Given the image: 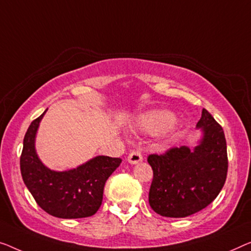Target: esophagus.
Segmentation results:
<instances>
[{
    "instance_id": "obj_1",
    "label": "esophagus",
    "mask_w": 251,
    "mask_h": 251,
    "mask_svg": "<svg viewBox=\"0 0 251 251\" xmlns=\"http://www.w3.org/2000/svg\"><path fill=\"white\" fill-rule=\"evenodd\" d=\"M127 160H128V162L130 164H136V163L141 162L142 160H143V156H142L141 152L133 151V152L129 153V155H128V158H127Z\"/></svg>"
}]
</instances>
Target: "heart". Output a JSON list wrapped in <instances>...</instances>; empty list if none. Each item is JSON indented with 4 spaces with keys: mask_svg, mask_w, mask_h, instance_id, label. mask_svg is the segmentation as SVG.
<instances>
[{
    "mask_svg": "<svg viewBox=\"0 0 251 251\" xmlns=\"http://www.w3.org/2000/svg\"><path fill=\"white\" fill-rule=\"evenodd\" d=\"M175 121L173 114L168 111H155L143 115L138 119V127L141 130L148 133H156L170 126Z\"/></svg>",
    "mask_w": 251,
    "mask_h": 251,
    "instance_id": "1",
    "label": "heart"
}]
</instances>
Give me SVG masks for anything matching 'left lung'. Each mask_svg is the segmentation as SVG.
I'll use <instances>...</instances> for the list:
<instances>
[{
	"instance_id": "1",
	"label": "left lung",
	"mask_w": 251,
	"mask_h": 251,
	"mask_svg": "<svg viewBox=\"0 0 251 251\" xmlns=\"http://www.w3.org/2000/svg\"><path fill=\"white\" fill-rule=\"evenodd\" d=\"M203 136L197 147L171 148L150 154L153 180L149 203L166 218H186L215 200L227 174L226 141L223 128L206 109L197 123Z\"/></svg>"
}]
</instances>
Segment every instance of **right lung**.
Returning a JSON list of instances; mask_svg holds the SVG:
<instances>
[{"label": "right lung", "mask_w": 251, "mask_h": 251, "mask_svg": "<svg viewBox=\"0 0 251 251\" xmlns=\"http://www.w3.org/2000/svg\"><path fill=\"white\" fill-rule=\"evenodd\" d=\"M44 114L31 122L24 138L20 170L36 203L59 219H81L96 214L102 203L103 187L122 159L99 155L75 169L54 171L40 161L35 140Z\"/></svg>", "instance_id": "right-lung-1"}]
</instances>
